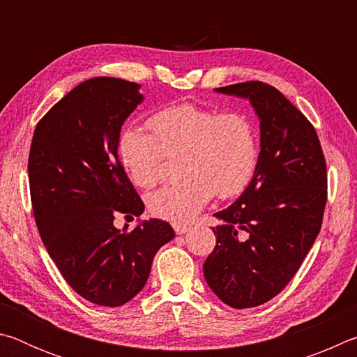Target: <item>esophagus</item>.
<instances>
[{
	"label": "esophagus",
	"mask_w": 357,
	"mask_h": 357,
	"mask_svg": "<svg viewBox=\"0 0 357 357\" xmlns=\"http://www.w3.org/2000/svg\"><path fill=\"white\" fill-rule=\"evenodd\" d=\"M173 228H174V231H176V234H184V233H187L189 231V225H187V223H173Z\"/></svg>",
	"instance_id": "1"
}]
</instances>
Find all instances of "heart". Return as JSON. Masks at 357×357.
I'll return each instance as SVG.
<instances>
[{
    "label": "heart",
    "instance_id": "1",
    "mask_svg": "<svg viewBox=\"0 0 357 357\" xmlns=\"http://www.w3.org/2000/svg\"><path fill=\"white\" fill-rule=\"evenodd\" d=\"M149 132L126 129L118 138V155L132 183L151 189L165 174L167 159H178L183 179L149 197L151 213L184 222L214 195L243 193L258 167L255 124L243 113H219L192 104L168 107L149 118Z\"/></svg>",
    "mask_w": 357,
    "mask_h": 357
}]
</instances>
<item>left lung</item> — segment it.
<instances>
[{
  "mask_svg": "<svg viewBox=\"0 0 357 357\" xmlns=\"http://www.w3.org/2000/svg\"><path fill=\"white\" fill-rule=\"evenodd\" d=\"M250 100L259 118L258 167L236 202L214 215L215 247L204 279L233 309L261 305L298 273L321 229L328 173L317 130L279 89L263 82L217 88Z\"/></svg>",
  "mask_w": 357,
  "mask_h": 357,
  "instance_id": "left-lung-1",
  "label": "left lung"
}]
</instances>
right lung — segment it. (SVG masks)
<instances>
[{
    "instance_id": "obj_1",
    "label": "right lung",
    "mask_w": 357,
    "mask_h": 357,
    "mask_svg": "<svg viewBox=\"0 0 357 357\" xmlns=\"http://www.w3.org/2000/svg\"><path fill=\"white\" fill-rule=\"evenodd\" d=\"M140 84L113 77L83 82L34 129L28 159L33 213L48 255L89 302L119 307L146 283L155 252L174 238L151 219L130 233L118 214L140 215L142 198L118 157L121 126L143 100Z\"/></svg>"
}]
</instances>
